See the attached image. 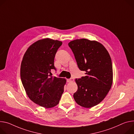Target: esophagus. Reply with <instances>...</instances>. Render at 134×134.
Segmentation results:
<instances>
[{"mask_svg":"<svg viewBox=\"0 0 134 134\" xmlns=\"http://www.w3.org/2000/svg\"><path fill=\"white\" fill-rule=\"evenodd\" d=\"M73 81H74V79L72 78H70V79H69L67 80V82H68V83H71V82H72Z\"/></svg>","mask_w":134,"mask_h":134,"instance_id":"esophagus-1","label":"esophagus"}]
</instances>
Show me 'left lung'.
I'll list each match as a JSON object with an SVG mask.
<instances>
[{
	"instance_id": "obj_1",
	"label": "left lung",
	"mask_w": 134,
	"mask_h": 134,
	"mask_svg": "<svg viewBox=\"0 0 134 134\" xmlns=\"http://www.w3.org/2000/svg\"><path fill=\"white\" fill-rule=\"evenodd\" d=\"M81 70L86 76L75 79L77 90L74 98L77 104L90 108L100 103L111 89L113 68L110 55L99 42L86 38L68 43Z\"/></svg>"
}]
</instances>
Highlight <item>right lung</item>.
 <instances>
[{
  "mask_svg": "<svg viewBox=\"0 0 134 134\" xmlns=\"http://www.w3.org/2000/svg\"><path fill=\"white\" fill-rule=\"evenodd\" d=\"M63 43L44 38L31 44L23 55L20 76L27 94L34 103L45 108L59 104L64 91L65 79L52 76L55 55Z\"/></svg>",
  "mask_w": 134,
  "mask_h": 134,
  "instance_id": "add662e5",
  "label": "right lung"
}]
</instances>
